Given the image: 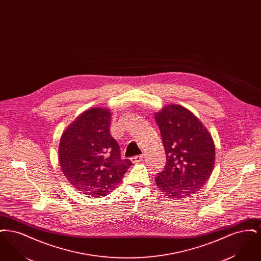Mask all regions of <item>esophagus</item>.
<instances>
[{
    "label": "esophagus",
    "mask_w": 261,
    "mask_h": 261,
    "mask_svg": "<svg viewBox=\"0 0 261 261\" xmlns=\"http://www.w3.org/2000/svg\"><path fill=\"white\" fill-rule=\"evenodd\" d=\"M143 159H144V156H143V155H135V156L131 158V161H132V162L136 163V162H142V161H143Z\"/></svg>",
    "instance_id": "obj_1"
}]
</instances>
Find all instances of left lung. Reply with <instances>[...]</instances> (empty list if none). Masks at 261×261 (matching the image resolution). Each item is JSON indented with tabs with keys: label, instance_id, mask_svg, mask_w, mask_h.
<instances>
[{
	"label": "left lung",
	"instance_id": "left-lung-1",
	"mask_svg": "<svg viewBox=\"0 0 261 261\" xmlns=\"http://www.w3.org/2000/svg\"><path fill=\"white\" fill-rule=\"evenodd\" d=\"M166 155L164 170L154 178L158 188L174 199L199 191L211 177L215 146L199 118L179 105L165 106L154 114Z\"/></svg>",
	"mask_w": 261,
	"mask_h": 261
}]
</instances>
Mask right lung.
<instances>
[{
  "mask_svg": "<svg viewBox=\"0 0 261 261\" xmlns=\"http://www.w3.org/2000/svg\"><path fill=\"white\" fill-rule=\"evenodd\" d=\"M112 113L93 108L80 114L62 133L59 162L67 181L82 194L103 197L118 186L132 165L121 159L110 133Z\"/></svg>",
  "mask_w": 261,
  "mask_h": 261,
  "instance_id": "1",
  "label": "right lung"
}]
</instances>
